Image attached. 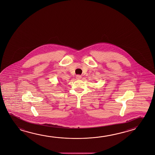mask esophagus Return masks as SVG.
<instances>
[{"label":"esophagus","instance_id":"1","mask_svg":"<svg viewBox=\"0 0 155 155\" xmlns=\"http://www.w3.org/2000/svg\"><path fill=\"white\" fill-rule=\"evenodd\" d=\"M76 78L77 79H80L81 78V76H80V75H77Z\"/></svg>","mask_w":155,"mask_h":155}]
</instances>
